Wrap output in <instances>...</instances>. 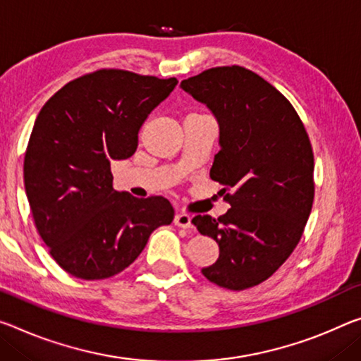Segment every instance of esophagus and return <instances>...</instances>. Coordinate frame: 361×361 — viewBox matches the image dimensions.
<instances>
[{
  "label": "esophagus",
  "instance_id": "34e87169",
  "mask_svg": "<svg viewBox=\"0 0 361 361\" xmlns=\"http://www.w3.org/2000/svg\"><path fill=\"white\" fill-rule=\"evenodd\" d=\"M192 216L188 215V214H176L175 219H173V223L176 226L180 228H192Z\"/></svg>",
  "mask_w": 361,
  "mask_h": 361
}]
</instances>
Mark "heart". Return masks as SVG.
<instances>
[{
    "label": "heart",
    "mask_w": 361,
    "mask_h": 361,
    "mask_svg": "<svg viewBox=\"0 0 361 361\" xmlns=\"http://www.w3.org/2000/svg\"><path fill=\"white\" fill-rule=\"evenodd\" d=\"M192 116H194V114H192Z\"/></svg>",
    "instance_id": "1"
}]
</instances>
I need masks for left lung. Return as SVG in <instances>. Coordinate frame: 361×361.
I'll return each mask as SVG.
<instances>
[{
    "label": "left lung",
    "mask_w": 361,
    "mask_h": 361,
    "mask_svg": "<svg viewBox=\"0 0 361 361\" xmlns=\"http://www.w3.org/2000/svg\"><path fill=\"white\" fill-rule=\"evenodd\" d=\"M180 87L219 122L220 151L210 178L223 185L231 209L219 219L196 215L220 255L202 268L221 288L243 290L271 276L299 244L310 216L313 152L293 104L252 71L209 68Z\"/></svg>",
    "instance_id": "obj_1"
}]
</instances>
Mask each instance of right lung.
<instances>
[{"label": "right lung", "instance_id": "1", "mask_svg": "<svg viewBox=\"0 0 361 361\" xmlns=\"http://www.w3.org/2000/svg\"><path fill=\"white\" fill-rule=\"evenodd\" d=\"M176 83L102 68L68 82L39 111L24 160L25 192L39 236L72 276L123 271L151 233L173 220L167 199L114 190L111 160L133 156L142 123Z\"/></svg>", "mask_w": 361, "mask_h": 361}]
</instances>
